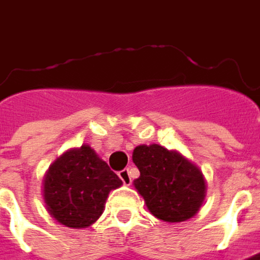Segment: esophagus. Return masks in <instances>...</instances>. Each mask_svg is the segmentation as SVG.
<instances>
[{
    "instance_id": "34e87169",
    "label": "esophagus",
    "mask_w": 260,
    "mask_h": 260,
    "mask_svg": "<svg viewBox=\"0 0 260 260\" xmlns=\"http://www.w3.org/2000/svg\"><path fill=\"white\" fill-rule=\"evenodd\" d=\"M118 177L123 180V183H124V184H130V183H132V176H130L128 169H124V170L118 172Z\"/></svg>"
}]
</instances>
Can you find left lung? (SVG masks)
Returning a JSON list of instances; mask_svg holds the SVG:
<instances>
[{
  "mask_svg": "<svg viewBox=\"0 0 260 260\" xmlns=\"http://www.w3.org/2000/svg\"><path fill=\"white\" fill-rule=\"evenodd\" d=\"M133 163L140 170L134 187L154 217L175 223L199 212L206 198V179L180 151L140 144L133 150Z\"/></svg>",
  "mask_w": 260,
  "mask_h": 260,
  "instance_id": "8db88e82",
  "label": "left lung"
}]
</instances>
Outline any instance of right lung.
<instances>
[{"label": "right lung", "mask_w": 260, "mask_h": 260, "mask_svg": "<svg viewBox=\"0 0 260 260\" xmlns=\"http://www.w3.org/2000/svg\"><path fill=\"white\" fill-rule=\"evenodd\" d=\"M123 184L88 144L64 151L45 172V209L71 229L88 228L102 216L109 193Z\"/></svg>", "instance_id": "obj_1"}]
</instances>
